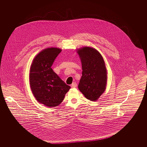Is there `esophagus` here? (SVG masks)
<instances>
[{"instance_id":"34e87169","label":"esophagus","mask_w":147,"mask_h":147,"mask_svg":"<svg viewBox=\"0 0 147 147\" xmlns=\"http://www.w3.org/2000/svg\"><path fill=\"white\" fill-rule=\"evenodd\" d=\"M77 87V84L76 82H73L71 85V88H76Z\"/></svg>"}]
</instances>
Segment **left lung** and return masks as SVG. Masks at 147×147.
<instances>
[{
    "mask_svg": "<svg viewBox=\"0 0 147 147\" xmlns=\"http://www.w3.org/2000/svg\"><path fill=\"white\" fill-rule=\"evenodd\" d=\"M82 63V76L78 85L80 92L90 101H96L105 92L107 69L101 55L96 49L85 47L78 49Z\"/></svg>",
    "mask_w": 147,
    "mask_h": 147,
    "instance_id": "obj_1",
    "label": "left lung"
}]
</instances>
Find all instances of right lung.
Listing matches in <instances>:
<instances>
[{
    "mask_svg": "<svg viewBox=\"0 0 147 147\" xmlns=\"http://www.w3.org/2000/svg\"><path fill=\"white\" fill-rule=\"evenodd\" d=\"M61 52L58 48L44 49L34 59L31 66L30 82L32 93L39 102L47 107L58 106L71 88L51 68Z\"/></svg>",
    "mask_w": 147,
    "mask_h": 147,
    "instance_id": "obj_1",
    "label": "right lung"
}]
</instances>
